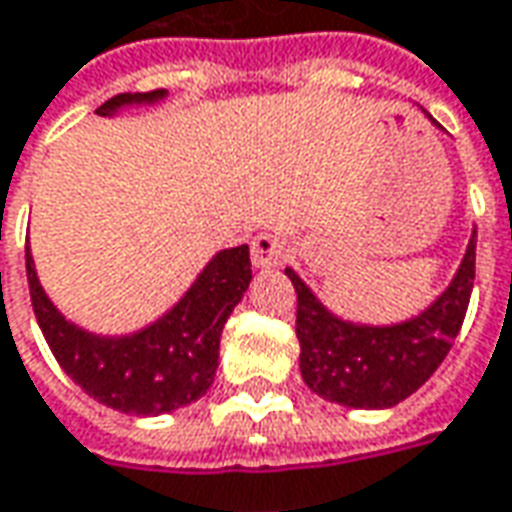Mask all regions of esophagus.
Segmentation results:
<instances>
[{
  "instance_id": "1",
  "label": "esophagus",
  "mask_w": 512,
  "mask_h": 512,
  "mask_svg": "<svg viewBox=\"0 0 512 512\" xmlns=\"http://www.w3.org/2000/svg\"><path fill=\"white\" fill-rule=\"evenodd\" d=\"M250 259H253V267H259V270H273L284 262V242L273 233H259L250 242Z\"/></svg>"
}]
</instances>
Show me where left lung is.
<instances>
[{"label":"left lung","mask_w":512,"mask_h":512,"mask_svg":"<svg viewBox=\"0 0 512 512\" xmlns=\"http://www.w3.org/2000/svg\"><path fill=\"white\" fill-rule=\"evenodd\" d=\"M284 273L298 296V366L304 383L338 406L392 408L437 372L459 335L476 276V228L451 284L420 315L400 324L375 327L338 318L293 267Z\"/></svg>","instance_id":"obj_1"}]
</instances>
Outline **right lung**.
<instances>
[{"label": "right lung", "mask_w": 512, "mask_h": 512, "mask_svg": "<svg viewBox=\"0 0 512 512\" xmlns=\"http://www.w3.org/2000/svg\"><path fill=\"white\" fill-rule=\"evenodd\" d=\"M166 95V89L120 92L95 115L112 118L123 106L157 104ZM24 264L36 321L61 369L98 403L137 417L168 414L211 389L222 327L253 279L248 245L219 250L163 318L132 335H95L67 321L47 298L30 248Z\"/></svg>", "instance_id": "obj_1"}]
</instances>
